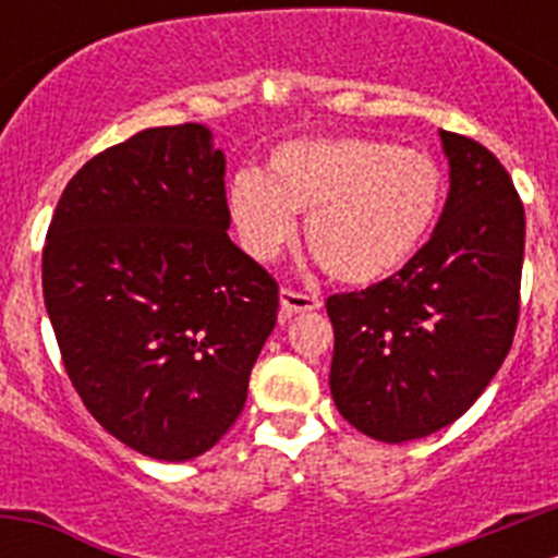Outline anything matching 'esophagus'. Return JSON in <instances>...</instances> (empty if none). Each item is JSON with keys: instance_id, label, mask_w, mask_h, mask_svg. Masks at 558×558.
Masks as SVG:
<instances>
[{"instance_id": "obj_1", "label": "esophagus", "mask_w": 558, "mask_h": 558, "mask_svg": "<svg viewBox=\"0 0 558 558\" xmlns=\"http://www.w3.org/2000/svg\"><path fill=\"white\" fill-rule=\"evenodd\" d=\"M279 302H282L284 313H307V310H318L322 307V299L318 295H310V293H299V290H290L282 288L279 293Z\"/></svg>"}]
</instances>
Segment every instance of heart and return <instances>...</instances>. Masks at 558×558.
Wrapping results in <instances>:
<instances>
[{
    "instance_id": "obj_1",
    "label": "heart",
    "mask_w": 558,
    "mask_h": 558,
    "mask_svg": "<svg viewBox=\"0 0 558 558\" xmlns=\"http://www.w3.org/2000/svg\"><path fill=\"white\" fill-rule=\"evenodd\" d=\"M445 201V170L430 153L374 136L293 140L265 172H236L229 215L240 243L270 263L295 240V218L324 268L347 284L397 274L422 248Z\"/></svg>"
}]
</instances>
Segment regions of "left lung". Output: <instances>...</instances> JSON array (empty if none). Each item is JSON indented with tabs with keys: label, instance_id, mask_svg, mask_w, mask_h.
Segmentation results:
<instances>
[{
	"label": "left lung",
	"instance_id": "obj_1",
	"mask_svg": "<svg viewBox=\"0 0 558 558\" xmlns=\"http://www.w3.org/2000/svg\"><path fill=\"white\" fill-rule=\"evenodd\" d=\"M450 195L436 231L383 282L327 299L329 388L360 433L399 445L472 408L520 318L525 209L495 153L441 131Z\"/></svg>",
	"mask_w": 558,
	"mask_h": 558
}]
</instances>
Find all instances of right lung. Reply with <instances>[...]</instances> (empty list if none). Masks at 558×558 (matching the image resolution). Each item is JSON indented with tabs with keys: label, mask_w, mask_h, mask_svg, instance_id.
Segmentation results:
<instances>
[{
	"label": "right lung",
	"mask_w": 558,
	"mask_h": 558,
	"mask_svg": "<svg viewBox=\"0 0 558 558\" xmlns=\"http://www.w3.org/2000/svg\"><path fill=\"white\" fill-rule=\"evenodd\" d=\"M226 159L198 122L97 153L63 190L41 259L63 368L122 445L190 461L220 441L279 310L229 240Z\"/></svg>",
	"instance_id": "obj_1"
}]
</instances>
